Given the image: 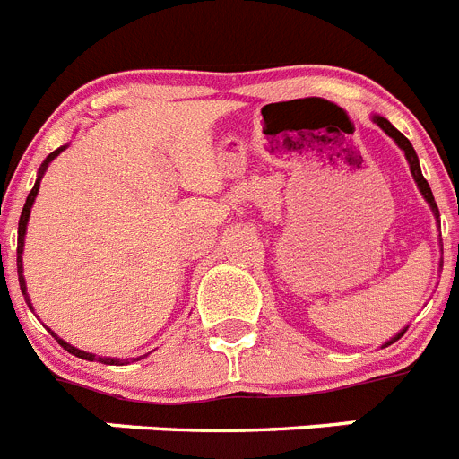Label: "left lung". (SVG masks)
<instances>
[{
    "label": "left lung",
    "instance_id": "left-lung-1",
    "mask_svg": "<svg viewBox=\"0 0 459 459\" xmlns=\"http://www.w3.org/2000/svg\"><path fill=\"white\" fill-rule=\"evenodd\" d=\"M372 121H375V124L379 126L381 131L386 133L388 137H393V140H395V144H397V147L403 149V152H404V156H407V163H409V169H411V177H413V181H416V186H419L420 195H423V197H425V202H428V204H429V209H432V213H435V218H439V209H437L435 195H432V190H429V184H428V181H425L423 172H420L419 156H416V152H413L411 142H409L407 137L403 135V133L397 131V128H395V126L391 124V121H388V119H384V117L375 115V117H372ZM404 331H407V328H404ZM404 331H400V333H397L395 338H391V340H388L386 344H393V342H395V340H400V338H403V335H404Z\"/></svg>",
    "mask_w": 459,
    "mask_h": 459
}]
</instances>
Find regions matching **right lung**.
<instances>
[{
  "label": "right lung",
  "mask_w": 459,
  "mask_h": 459,
  "mask_svg": "<svg viewBox=\"0 0 459 459\" xmlns=\"http://www.w3.org/2000/svg\"><path fill=\"white\" fill-rule=\"evenodd\" d=\"M64 149H66V147H59V149H56V152H52L50 156H48L46 160H43V165H40V169H39V179H36V184H34V188H31V193L27 195V202H24V209H22V213H20V222H18V280H20V290H22V294H24V301H27V306H30V310H34V307H31V303H30V296H27V285H24V275H22V250H24V232H27V222H30L31 206H34L36 195H39V186H40V179H43V174H46L48 165H50L52 160H55V158L59 156V153L64 152ZM52 335H55V333H52ZM55 338H56V335H55ZM56 342L62 344V347H64V350L68 351V354L78 356V359H84V360H99V363H108V366H115V363H119V360H117V359H105V356H96V354H89V351H82V350H78V347H73V344L64 342L62 338H56Z\"/></svg>",
  "instance_id": "obj_1"
}]
</instances>
